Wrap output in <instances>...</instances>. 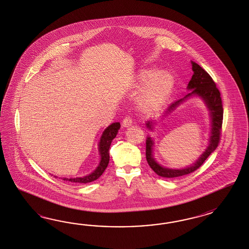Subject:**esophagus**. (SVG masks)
<instances>
[{
    "mask_svg": "<svg viewBox=\"0 0 249 249\" xmlns=\"http://www.w3.org/2000/svg\"><path fill=\"white\" fill-rule=\"evenodd\" d=\"M132 123H133V121H132L131 117H129V116L125 117L124 120L122 121V125H123L124 127H128V126H130Z\"/></svg>",
    "mask_w": 249,
    "mask_h": 249,
    "instance_id": "34e87169",
    "label": "esophagus"
}]
</instances>
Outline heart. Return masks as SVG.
I'll use <instances>...</instances> for the list:
<instances>
[{"label": "heart", "mask_w": 249, "mask_h": 249, "mask_svg": "<svg viewBox=\"0 0 249 249\" xmlns=\"http://www.w3.org/2000/svg\"><path fill=\"white\" fill-rule=\"evenodd\" d=\"M138 78L144 84L141 103L145 108H153L160 105L174 89L175 79L167 71L156 73L154 68H144L140 71Z\"/></svg>", "instance_id": "b5f03b06"}]
</instances>
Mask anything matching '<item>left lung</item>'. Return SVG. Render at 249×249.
Listing matches in <instances>:
<instances>
[{"mask_svg": "<svg viewBox=\"0 0 249 249\" xmlns=\"http://www.w3.org/2000/svg\"><path fill=\"white\" fill-rule=\"evenodd\" d=\"M192 66H193L194 75L192 76V79L190 80L187 87L188 89H192L191 93H188L184 98H181L170 106L168 111L171 112L174 108H175L176 106L181 103L184 98H189L193 95H198L199 97L203 98L211 112L212 131L210 142H209L210 143L204 153L201 155V157L198 159V160H196L194 165L187 167L185 169H181H181L174 170V169L163 168L162 166L160 165L155 161V160L152 156L153 142L151 141L150 137H148L146 141L147 161L151 169L155 172V174H158L159 176H161V177L174 178V177H180V176H183V175L196 172L198 168L203 165L205 160L209 157L212 152L217 148L220 142L221 129H222V124H223V115H224V108H223L220 91L216 88V85L213 80L211 75H209L204 68H201L195 62H192ZM146 125L148 128H151V122L150 121Z\"/></svg>", "mask_w": 249, "mask_h": 249, "instance_id": "1", "label": "left lung"}]
</instances>
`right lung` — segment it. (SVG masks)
<instances>
[{"label":"right lung","mask_w":249,"mask_h":249,"mask_svg":"<svg viewBox=\"0 0 249 249\" xmlns=\"http://www.w3.org/2000/svg\"><path fill=\"white\" fill-rule=\"evenodd\" d=\"M120 128H121V124L119 122H116V123H112L110 126H108L104 130L103 134L101 136L99 145H98L101 160L99 162L98 168L92 174L81 177V178H71V179L64 178L63 180L77 182V183H88V182L98 180V178L105 172L106 168L108 165V161H109L108 150H109L112 140L117 135L118 130L120 129Z\"/></svg>","instance_id":"1"}]
</instances>
